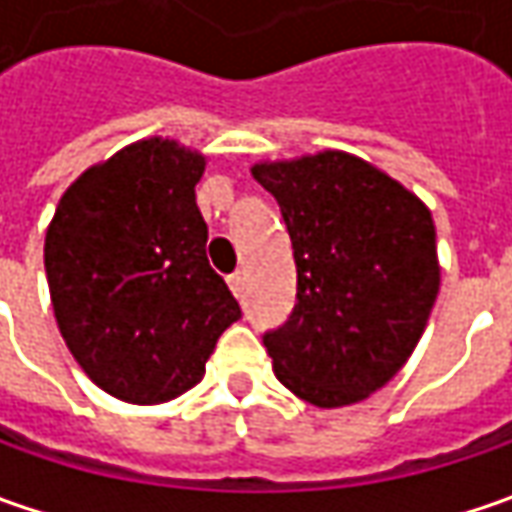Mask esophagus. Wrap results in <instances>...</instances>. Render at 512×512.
<instances>
[{
    "label": "esophagus",
    "mask_w": 512,
    "mask_h": 512,
    "mask_svg": "<svg viewBox=\"0 0 512 512\" xmlns=\"http://www.w3.org/2000/svg\"><path fill=\"white\" fill-rule=\"evenodd\" d=\"M227 285H230V290L242 299V296H245V273H230V276H227Z\"/></svg>",
    "instance_id": "obj_1"
}]
</instances>
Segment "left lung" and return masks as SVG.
I'll return each instance as SVG.
<instances>
[{
    "label": "left lung",
    "instance_id": "obj_1",
    "mask_svg": "<svg viewBox=\"0 0 512 512\" xmlns=\"http://www.w3.org/2000/svg\"><path fill=\"white\" fill-rule=\"evenodd\" d=\"M296 259V305L262 336L276 379L316 407L367 399L419 344L439 293L430 210L362 159L325 150L253 168Z\"/></svg>",
    "mask_w": 512,
    "mask_h": 512
}]
</instances>
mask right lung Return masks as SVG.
Instances as JSON below:
<instances>
[{
    "mask_svg": "<svg viewBox=\"0 0 512 512\" xmlns=\"http://www.w3.org/2000/svg\"><path fill=\"white\" fill-rule=\"evenodd\" d=\"M205 156L145 139L82 173L45 236L62 339L105 393L170 402L202 382L242 307L207 262L196 207Z\"/></svg>",
    "mask_w": 512,
    "mask_h": 512,
    "instance_id": "right-lung-1",
    "label": "right lung"
}]
</instances>
